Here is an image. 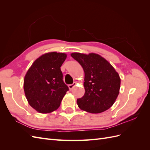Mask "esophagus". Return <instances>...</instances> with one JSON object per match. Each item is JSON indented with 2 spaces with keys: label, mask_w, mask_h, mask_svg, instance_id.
<instances>
[{
  "label": "esophagus",
  "mask_w": 150,
  "mask_h": 150,
  "mask_svg": "<svg viewBox=\"0 0 150 150\" xmlns=\"http://www.w3.org/2000/svg\"><path fill=\"white\" fill-rule=\"evenodd\" d=\"M76 83H74L73 84H69V86H68V87H69V90H72V88H73L74 86H76Z\"/></svg>",
  "instance_id": "esophagus-1"
}]
</instances>
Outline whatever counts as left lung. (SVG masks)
<instances>
[{
  "label": "left lung",
  "instance_id": "1",
  "mask_svg": "<svg viewBox=\"0 0 150 150\" xmlns=\"http://www.w3.org/2000/svg\"><path fill=\"white\" fill-rule=\"evenodd\" d=\"M84 71V96L77 99L80 109L91 113H100L110 108L118 96L121 79L115 68L97 54H71Z\"/></svg>",
  "mask_w": 150,
  "mask_h": 150
}]
</instances>
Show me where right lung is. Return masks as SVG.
Returning a JSON list of instances; mask_svg holds the SVG:
<instances>
[{"mask_svg": "<svg viewBox=\"0 0 150 150\" xmlns=\"http://www.w3.org/2000/svg\"><path fill=\"white\" fill-rule=\"evenodd\" d=\"M66 57L64 53L45 54L34 62L25 76L26 98L30 106L40 113L56 110L69 90L62 80L61 70Z\"/></svg>", "mask_w": 150, "mask_h": 150, "instance_id": "1", "label": "right lung"}]
</instances>
